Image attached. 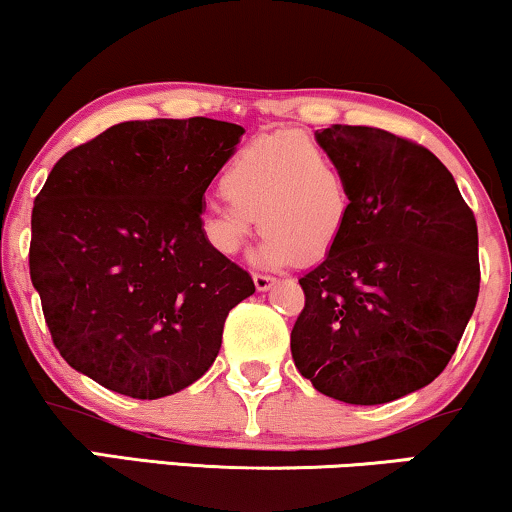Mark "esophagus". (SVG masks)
Instances as JSON below:
<instances>
[{
    "instance_id": "34e87169",
    "label": "esophagus",
    "mask_w": 512,
    "mask_h": 512,
    "mask_svg": "<svg viewBox=\"0 0 512 512\" xmlns=\"http://www.w3.org/2000/svg\"><path fill=\"white\" fill-rule=\"evenodd\" d=\"M252 281H255V288L260 290V293H264V290H269L271 286H274L276 278H271L267 274H255V276H252Z\"/></svg>"
}]
</instances>
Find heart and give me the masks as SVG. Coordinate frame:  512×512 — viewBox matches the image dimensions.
<instances>
[{"label": "heart", "instance_id": "1", "mask_svg": "<svg viewBox=\"0 0 512 512\" xmlns=\"http://www.w3.org/2000/svg\"><path fill=\"white\" fill-rule=\"evenodd\" d=\"M222 198L208 200L203 234L219 255H236L255 226L264 231L255 260L286 267L319 260L349 219V184L338 160L312 134L286 129L236 151L222 174Z\"/></svg>", "mask_w": 512, "mask_h": 512}]
</instances>
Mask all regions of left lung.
I'll use <instances>...</instances> for the list:
<instances>
[{
    "label": "left lung",
    "instance_id": "obj_1",
    "mask_svg": "<svg viewBox=\"0 0 512 512\" xmlns=\"http://www.w3.org/2000/svg\"><path fill=\"white\" fill-rule=\"evenodd\" d=\"M345 170L349 219L300 278L290 352L345 404H387L430 385L454 357L480 293L477 222L435 153L385 129L314 134Z\"/></svg>",
    "mask_w": 512,
    "mask_h": 512
}]
</instances>
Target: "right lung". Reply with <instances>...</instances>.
Returning <instances> with one entry per match:
<instances>
[{"mask_svg":"<svg viewBox=\"0 0 512 512\" xmlns=\"http://www.w3.org/2000/svg\"><path fill=\"white\" fill-rule=\"evenodd\" d=\"M245 129L132 120L63 155L32 208L30 278L61 357L108 390L160 399L203 375L255 293L203 234L205 191Z\"/></svg>","mask_w":512,"mask_h":512,"instance_id":"add662e5","label":"right lung"}]
</instances>
